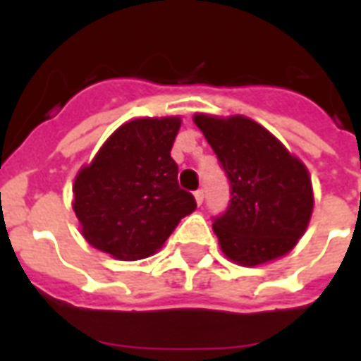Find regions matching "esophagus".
Returning <instances> with one entry per match:
<instances>
[{
    "instance_id": "34e87169",
    "label": "esophagus",
    "mask_w": 361,
    "mask_h": 361,
    "mask_svg": "<svg viewBox=\"0 0 361 361\" xmlns=\"http://www.w3.org/2000/svg\"><path fill=\"white\" fill-rule=\"evenodd\" d=\"M195 200H197L198 206H202V202H204V191H202V189L195 191Z\"/></svg>"
}]
</instances>
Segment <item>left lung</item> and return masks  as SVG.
<instances>
[{"instance_id":"obj_1","label":"left lung","mask_w":361,"mask_h":361,"mask_svg":"<svg viewBox=\"0 0 361 361\" xmlns=\"http://www.w3.org/2000/svg\"><path fill=\"white\" fill-rule=\"evenodd\" d=\"M192 121L231 181V204L214 219L221 251L249 268L285 257L305 234L313 214L307 166L245 116L195 114Z\"/></svg>"}]
</instances>
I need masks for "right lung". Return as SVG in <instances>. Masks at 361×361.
I'll return each instance as SVG.
<instances>
[{
	"instance_id": "1",
	"label": "right lung",
	"mask_w": 361,
	"mask_h": 361,
	"mask_svg": "<svg viewBox=\"0 0 361 361\" xmlns=\"http://www.w3.org/2000/svg\"><path fill=\"white\" fill-rule=\"evenodd\" d=\"M180 125V116L127 121L78 170L73 209L90 245L120 260H140L197 209L195 197L178 185L170 157Z\"/></svg>"
}]
</instances>
